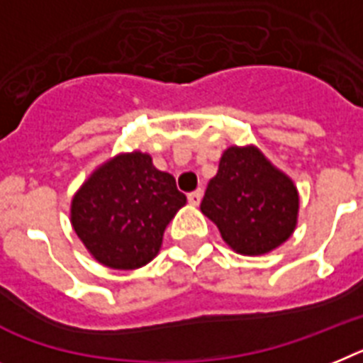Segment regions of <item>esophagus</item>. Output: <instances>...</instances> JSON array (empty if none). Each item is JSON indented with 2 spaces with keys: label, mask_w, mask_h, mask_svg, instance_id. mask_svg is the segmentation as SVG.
<instances>
[{
  "label": "esophagus",
  "mask_w": 363,
  "mask_h": 363,
  "mask_svg": "<svg viewBox=\"0 0 363 363\" xmlns=\"http://www.w3.org/2000/svg\"><path fill=\"white\" fill-rule=\"evenodd\" d=\"M201 197H203V190L191 191V194H188V203L194 206H197L201 203Z\"/></svg>",
  "instance_id": "esophagus-1"
}]
</instances>
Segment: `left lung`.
Wrapping results in <instances>:
<instances>
[{
    "label": "left lung",
    "instance_id": "1",
    "mask_svg": "<svg viewBox=\"0 0 363 363\" xmlns=\"http://www.w3.org/2000/svg\"><path fill=\"white\" fill-rule=\"evenodd\" d=\"M201 212L219 228L234 252L260 257L294 234L299 191L257 145H230L219 158L216 177L210 179Z\"/></svg>",
    "mask_w": 363,
    "mask_h": 363
}]
</instances>
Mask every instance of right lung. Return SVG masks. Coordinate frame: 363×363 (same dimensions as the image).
Segmentation results:
<instances>
[{"label": "right lung", "mask_w": 363, "mask_h": 363, "mask_svg": "<svg viewBox=\"0 0 363 363\" xmlns=\"http://www.w3.org/2000/svg\"><path fill=\"white\" fill-rule=\"evenodd\" d=\"M186 196L173 175L142 151L120 153L96 167L69 206V221L86 251L112 269H138L162 247L164 230Z\"/></svg>", "instance_id": "1"}]
</instances>
